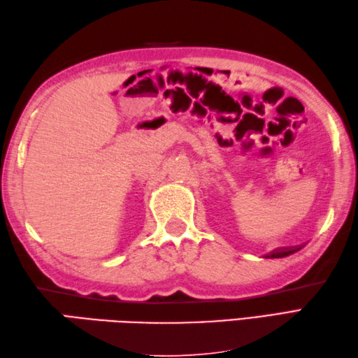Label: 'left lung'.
I'll use <instances>...</instances> for the list:
<instances>
[{
  "label": "left lung",
  "instance_id": "1",
  "mask_svg": "<svg viewBox=\"0 0 358 358\" xmlns=\"http://www.w3.org/2000/svg\"><path fill=\"white\" fill-rule=\"evenodd\" d=\"M301 246H291V248H278L275 250H272L271 254L266 255L264 258H283V257H287L291 255L294 252H296V250H300Z\"/></svg>",
  "mask_w": 358,
  "mask_h": 358
}]
</instances>
